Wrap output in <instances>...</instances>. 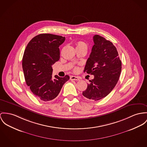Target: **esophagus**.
Returning <instances> with one entry per match:
<instances>
[{
    "instance_id": "esophagus-1",
    "label": "esophagus",
    "mask_w": 147,
    "mask_h": 147,
    "mask_svg": "<svg viewBox=\"0 0 147 147\" xmlns=\"http://www.w3.org/2000/svg\"><path fill=\"white\" fill-rule=\"evenodd\" d=\"M70 79H72V80H80V78L78 77H77V76H71L70 77Z\"/></svg>"
}]
</instances>
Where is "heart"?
Instances as JSON below:
<instances>
[{"label":"heart","mask_w":147,"mask_h":147,"mask_svg":"<svg viewBox=\"0 0 147 147\" xmlns=\"http://www.w3.org/2000/svg\"><path fill=\"white\" fill-rule=\"evenodd\" d=\"M76 45H77V47H81V46H87L86 44L83 42V41H78L77 42L76 44Z\"/></svg>","instance_id":"obj_1"}]
</instances>
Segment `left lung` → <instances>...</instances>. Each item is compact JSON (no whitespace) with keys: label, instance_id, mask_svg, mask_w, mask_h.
Wrapping results in <instances>:
<instances>
[{"label":"left lung","instance_id":"left-lung-1","mask_svg":"<svg viewBox=\"0 0 147 147\" xmlns=\"http://www.w3.org/2000/svg\"><path fill=\"white\" fill-rule=\"evenodd\" d=\"M94 45L84 72L94 75L83 95L97 101L105 97L117 84L121 71V61L113 44L100 35L93 36Z\"/></svg>","mask_w":147,"mask_h":147}]
</instances>
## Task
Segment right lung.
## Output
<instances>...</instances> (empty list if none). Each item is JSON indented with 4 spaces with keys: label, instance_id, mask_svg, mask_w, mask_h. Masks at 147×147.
I'll return each mask as SVG.
<instances>
[{
    "label": "right lung",
    "instance_id": "add662e5",
    "mask_svg": "<svg viewBox=\"0 0 147 147\" xmlns=\"http://www.w3.org/2000/svg\"><path fill=\"white\" fill-rule=\"evenodd\" d=\"M65 37L50 34H40L28 42L22 59L26 84L38 99L49 101L56 98L64 84L69 79L52 76V65L60 59L59 46Z\"/></svg>",
    "mask_w": 147,
    "mask_h": 147
}]
</instances>
